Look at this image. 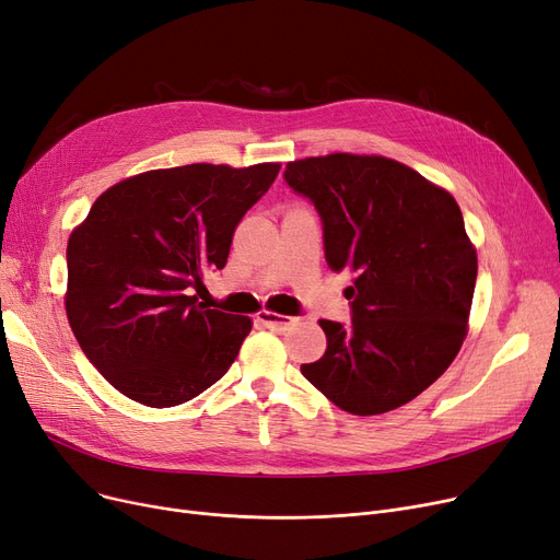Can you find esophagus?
Returning <instances> with one entry per match:
<instances>
[{"mask_svg": "<svg viewBox=\"0 0 560 560\" xmlns=\"http://www.w3.org/2000/svg\"><path fill=\"white\" fill-rule=\"evenodd\" d=\"M258 323L270 327V329H285L295 323V318H290V315H281V313H272V311H262V313H258Z\"/></svg>", "mask_w": 560, "mask_h": 560, "instance_id": "esophagus-1", "label": "esophagus"}]
</instances>
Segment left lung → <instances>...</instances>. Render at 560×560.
<instances>
[{
    "instance_id": "obj_1",
    "label": "left lung",
    "mask_w": 560,
    "mask_h": 560,
    "mask_svg": "<svg viewBox=\"0 0 560 560\" xmlns=\"http://www.w3.org/2000/svg\"><path fill=\"white\" fill-rule=\"evenodd\" d=\"M283 180L323 222L325 260L352 272V320H320L323 359L302 375L357 417L392 411L459 352L478 275L459 206L415 168L334 153L285 164Z\"/></svg>"
}]
</instances>
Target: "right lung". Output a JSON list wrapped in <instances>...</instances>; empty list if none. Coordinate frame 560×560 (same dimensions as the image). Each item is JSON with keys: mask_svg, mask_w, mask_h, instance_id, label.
Masks as SVG:
<instances>
[{"mask_svg": "<svg viewBox=\"0 0 560 560\" xmlns=\"http://www.w3.org/2000/svg\"><path fill=\"white\" fill-rule=\"evenodd\" d=\"M281 164H187L101 194L66 249V313L86 359L120 394L174 407L235 361L252 320L208 308L192 290L222 270L235 226Z\"/></svg>", "mask_w": 560, "mask_h": 560, "instance_id": "obj_1", "label": "right lung"}]
</instances>
